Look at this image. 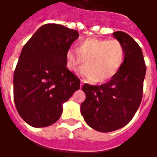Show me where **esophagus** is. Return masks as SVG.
<instances>
[{
  "instance_id": "1",
  "label": "esophagus",
  "mask_w": 157,
  "mask_h": 157,
  "mask_svg": "<svg viewBox=\"0 0 157 157\" xmlns=\"http://www.w3.org/2000/svg\"><path fill=\"white\" fill-rule=\"evenodd\" d=\"M83 84H84V81H83V80H81V87H82Z\"/></svg>"
}]
</instances>
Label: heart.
<instances>
[{
    "instance_id": "b5f03b06",
    "label": "heart",
    "mask_w": 157,
    "mask_h": 157,
    "mask_svg": "<svg viewBox=\"0 0 157 157\" xmlns=\"http://www.w3.org/2000/svg\"><path fill=\"white\" fill-rule=\"evenodd\" d=\"M66 66L75 71L78 66L86 63L79 73L90 81L104 82L113 78L121 69L125 58V49L118 39L89 38L84 39L76 49L66 53Z\"/></svg>"
}]
</instances>
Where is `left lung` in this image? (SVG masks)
Here are the masks:
<instances>
[{
    "mask_svg": "<svg viewBox=\"0 0 157 157\" xmlns=\"http://www.w3.org/2000/svg\"><path fill=\"white\" fill-rule=\"evenodd\" d=\"M113 35L124 47L121 69L109 82L82 86L86 100L81 104V113L86 123L100 132L123 128L133 118L141 102L146 72L141 48L133 38L121 31Z\"/></svg>",
    "mask_w": 157,
    "mask_h": 157,
    "instance_id": "left-lung-1",
    "label": "left lung"
}]
</instances>
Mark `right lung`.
I'll list each match as a JSON object with an SVG mask.
<instances>
[{"label": "right lung", "instance_id": "1", "mask_svg": "<svg viewBox=\"0 0 157 157\" xmlns=\"http://www.w3.org/2000/svg\"><path fill=\"white\" fill-rule=\"evenodd\" d=\"M78 31L48 23L37 30L19 56L13 76L16 108L35 128L55 124L62 103L80 88V79L66 67V53L78 39Z\"/></svg>", "mask_w": 157, "mask_h": 157}]
</instances>
